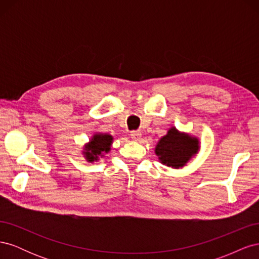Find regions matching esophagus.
Segmentation results:
<instances>
[{"label": "esophagus", "mask_w": 259, "mask_h": 259, "mask_svg": "<svg viewBox=\"0 0 259 259\" xmlns=\"http://www.w3.org/2000/svg\"><path fill=\"white\" fill-rule=\"evenodd\" d=\"M131 137L133 140H135V142H139V140L142 139V133L138 131H133L131 132Z\"/></svg>", "instance_id": "1"}]
</instances>
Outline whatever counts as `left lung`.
I'll return each mask as SVG.
<instances>
[{"mask_svg":"<svg viewBox=\"0 0 259 259\" xmlns=\"http://www.w3.org/2000/svg\"><path fill=\"white\" fill-rule=\"evenodd\" d=\"M200 150L197 137L170 127L155 146V154L159 161L171 168H182Z\"/></svg>","mask_w":259,"mask_h":259,"instance_id":"obj_1","label":"left lung"}]
</instances>
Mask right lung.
Returning a JSON list of instances; mask_svg holds the SVG:
<instances>
[{"label":"right lung","mask_w":259,"mask_h":259,"mask_svg":"<svg viewBox=\"0 0 259 259\" xmlns=\"http://www.w3.org/2000/svg\"><path fill=\"white\" fill-rule=\"evenodd\" d=\"M113 143V137L109 134L96 133L90 139V143L84 146L83 155L88 162L98 161L99 158H103L105 153L110 151L111 145Z\"/></svg>","instance_id":"right-lung-1"}]
</instances>
